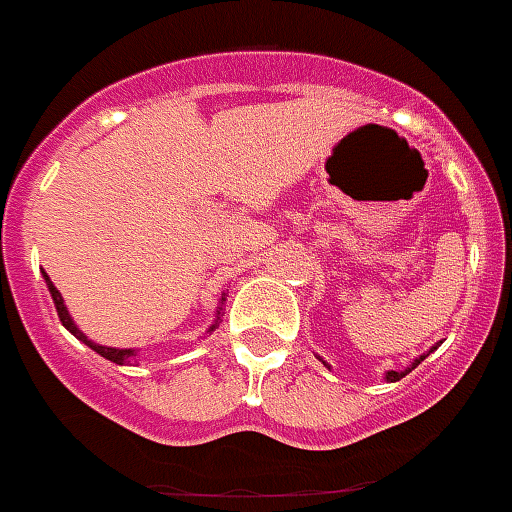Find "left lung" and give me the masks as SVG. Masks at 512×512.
I'll return each instance as SVG.
<instances>
[{
    "mask_svg": "<svg viewBox=\"0 0 512 512\" xmlns=\"http://www.w3.org/2000/svg\"><path fill=\"white\" fill-rule=\"evenodd\" d=\"M436 348H438V346H433V348H431V351H425V354H423V356H415V359H413V361H410V366H405V369H400V372H395V369H390V372H384V379H387V382H400V379H402V377H405V374H410V372H413L415 366H418V364H420V361H423V359H425V356H431V354H433V351H436ZM318 359H320V356H318ZM320 361H323V359H320ZM323 364H325V366H328V361H323ZM328 369H330V366H328Z\"/></svg>",
    "mask_w": 512,
    "mask_h": 512,
    "instance_id": "left-lung-1",
    "label": "left lung"
}]
</instances>
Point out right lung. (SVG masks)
<instances>
[{
    "label": "right lung",
    "mask_w": 512,
    "mask_h": 512,
    "mask_svg": "<svg viewBox=\"0 0 512 512\" xmlns=\"http://www.w3.org/2000/svg\"><path fill=\"white\" fill-rule=\"evenodd\" d=\"M43 279H45V284H48V292H51V297H53V305H56V312H58V318H61V323H63V328L69 330L71 336H76L79 338L81 343H87L89 348H92V351H97L99 356H104V359H110L112 364H130V359H133L135 354H138V348H112V346H102V343H94L92 338L87 336V333H81L79 330V325L74 323V318H71L69 315V307L63 305V297H61V292H58L56 287H53V282H51V277H48V274H45L43 271ZM225 292H223V297H220V307H217V312H215V323L210 325V328H207V333H212V330L217 328V323H220V310H223V302H225Z\"/></svg>",
    "instance_id": "right-lung-1"
}]
</instances>
